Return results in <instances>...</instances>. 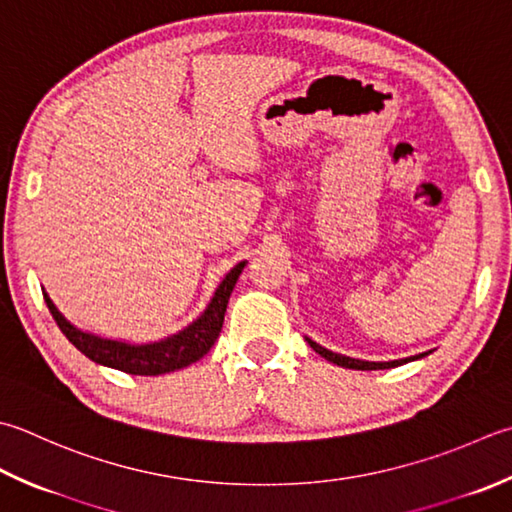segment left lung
I'll return each mask as SVG.
<instances>
[{
    "mask_svg": "<svg viewBox=\"0 0 512 512\" xmlns=\"http://www.w3.org/2000/svg\"><path fill=\"white\" fill-rule=\"evenodd\" d=\"M308 344H310V348L315 350L317 355H322L324 359H328L330 364H337V366H342V368H355V370H379V368H395V366H402V364H406V362H413V359H419V357H426V355H428V353H422V355H417V357H408V359H395V362H362V359H353V357H346V355H337V353H333V350H328V348H324V346L315 344L313 339H308Z\"/></svg>",
    "mask_w": 512,
    "mask_h": 512,
    "instance_id": "obj_1",
    "label": "left lung"
}]
</instances>
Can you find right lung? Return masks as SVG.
<instances>
[{"mask_svg":"<svg viewBox=\"0 0 512 512\" xmlns=\"http://www.w3.org/2000/svg\"><path fill=\"white\" fill-rule=\"evenodd\" d=\"M244 266L246 262H239L233 270H230V273L224 277V282L219 284L213 302L208 304L204 315L195 319V322L188 328H184L182 333L170 335L162 339V342L142 344V346L88 335L84 330L68 324L62 317V313L55 308V304L50 302L48 295H44V299L59 330H62L68 342L77 350H82L88 359H93V362L102 366L117 368L128 375H164V373H173V370L195 364L197 359H202L208 350L213 348L215 339L219 337V333H222L228 297L233 293L237 277L242 273Z\"/></svg>","mask_w":512,"mask_h":512,"instance_id":"obj_1","label":"right lung"}]
</instances>
